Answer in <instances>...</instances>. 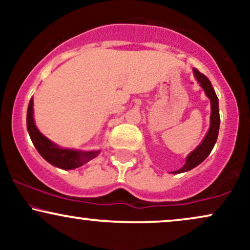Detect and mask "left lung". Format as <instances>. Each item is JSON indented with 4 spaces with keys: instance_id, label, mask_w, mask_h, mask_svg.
I'll use <instances>...</instances> for the list:
<instances>
[{
    "instance_id": "1",
    "label": "left lung",
    "mask_w": 250,
    "mask_h": 250,
    "mask_svg": "<svg viewBox=\"0 0 250 250\" xmlns=\"http://www.w3.org/2000/svg\"><path fill=\"white\" fill-rule=\"evenodd\" d=\"M194 75L196 77V80L199 81L200 85L205 89L206 95L210 99V104H211V114H210V128H209L207 135H206L205 140L202 143L197 147L193 153L188 155L187 161L186 165L179 170L173 171V174H180L185 173V171L190 170L199 166L201 162L205 161L207 159V156L210 154V151L213 150L215 143H216L217 135H219V128H220V113H219V100H217L216 94H215L213 85H211L210 81L208 80L207 76L203 75L202 73H200L196 68H194Z\"/></svg>"
}]
</instances>
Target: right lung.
I'll use <instances>...</instances> for the list:
<instances>
[{"mask_svg":"<svg viewBox=\"0 0 250 250\" xmlns=\"http://www.w3.org/2000/svg\"><path fill=\"white\" fill-rule=\"evenodd\" d=\"M27 128L28 133L30 135V139L34 146L37 149L40 155L49 163L55 167L61 169H74L81 167L93 160L100 153L96 151H77L71 150V149H62L54 145L45 136L40 133L39 129L36 128L35 122L33 117V99H30L29 105H28L27 111Z\"/></svg>","mask_w":250,"mask_h":250,"instance_id":"add662e5","label":"right lung"}]
</instances>
